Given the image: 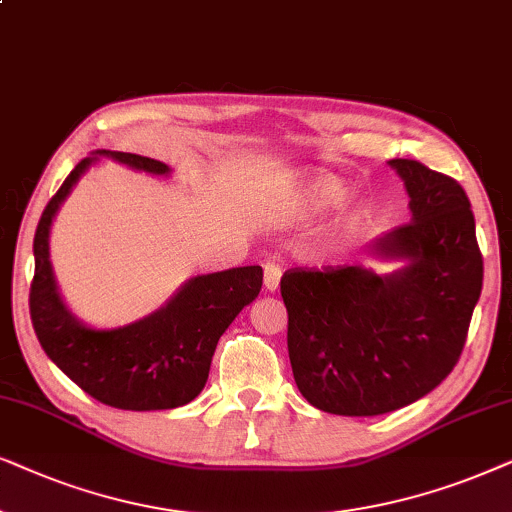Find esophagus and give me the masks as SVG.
Returning a JSON list of instances; mask_svg holds the SVG:
<instances>
[{
  "instance_id": "obj_1",
  "label": "esophagus",
  "mask_w": 512,
  "mask_h": 512,
  "mask_svg": "<svg viewBox=\"0 0 512 512\" xmlns=\"http://www.w3.org/2000/svg\"><path fill=\"white\" fill-rule=\"evenodd\" d=\"M281 276H283V269L278 267V264L274 262L264 264V288L269 292H276L281 288Z\"/></svg>"
}]
</instances>
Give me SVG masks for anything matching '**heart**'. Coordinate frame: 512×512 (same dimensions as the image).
Here are the masks:
<instances>
[{
  "mask_svg": "<svg viewBox=\"0 0 512 512\" xmlns=\"http://www.w3.org/2000/svg\"><path fill=\"white\" fill-rule=\"evenodd\" d=\"M346 194L349 187L337 175H311L299 187L297 213L304 217L323 215L325 210L339 206ZM374 222H377V208L370 199L346 201L325 231V245L330 250H349L370 236Z\"/></svg>",
  "mask_w": 512,
  "mask_h": 512,
  "instance_id": "1",
  "label": "heart"
}]
</instances>
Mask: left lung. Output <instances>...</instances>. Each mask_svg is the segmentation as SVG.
<instances>
[{
    "mask_svg": "<svg viewBox=\"0 0 512 512\" xmlns=\"http://www.w3.org/2000/svg\"><path fill=\"white\" fill-rule=\"evenodd\" d=\"M412 222L370 245L363 264L285 271L288 353L299 393L339 417H377L431 393L459 360L482 292L475 217L461 185L412 159L388 161Z\"/></svg>",
    "mask_w": 512,
    "mask_h": 512,
    "instance_id": "1",
    "label": "left lung"
}]
</instances>
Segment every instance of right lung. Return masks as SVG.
Wrapping results in <instances>:
<instances>
[{"instance_id": "obj_1", "label": "right lung", "mask_w": 512, "mask_h": 512, "mask_svg": "<svg viewBox=\"0 0 512 512\" xmlns=\"http://www.w3.org/2000/svg\"><path fill=\"white\" fill-rule=\"evenodd\" d=\"M112 159L142 173L168 177L166 163L140 154L95 149L81 159L49 201L34 234L30 316L46 356L81 391L109 407L133 412L173 410L192 403L208 381L224 330L262 290V267L192 276L161 309L121 327H91L60 295L49 238L60 206L88 168Z\"/></svg>"}]
</instances>
